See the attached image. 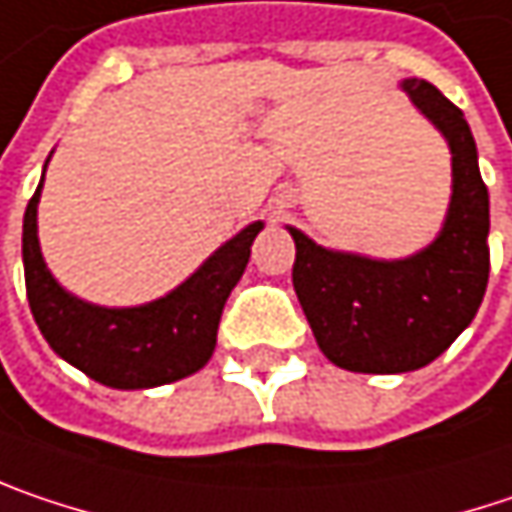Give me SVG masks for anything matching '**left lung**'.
Returning <instances> with one entry per match:
<instances>
[{"label": "left lung", "mask_w": 512, "mask_h": 512, "mask_svg": "<svg viewBox=\"0 0 512 512\" xmlns=\"http://www.w3.org/2000/svg\"><path fill=\"white\" fill-rule=\"evenodd\" d=\"M399 90L452 154V198L434 241L405 259H373L288 227L297 244L291 279L314 341L349 373L390 376L431 364L472 323L490 279V195L472 130L428 81L405 78Z\"/></svg>", "instance_id": "left-lung-1"}]
</instances>
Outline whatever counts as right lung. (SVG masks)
<instances>
[{"instance_id":"obj_1","label":"right lung","mask_w":512,"mask_h":512,"mask_svg":"<svg viewBox=\"0 0 512 512\" xmlns=\"http://www.w3.org/2000/svg\"><path fill=\"white\" fill-rule=\"evenodd\" d=\"M40 192L43 180L22 218V268L28 306L49 347L66 364L116 390L180 382L206 367L215 352L224 303L244 274L253 238L265 224H247L165 297L110 309L75 297L49 271L37 236Z\"/></svg>"}]
</instances>
